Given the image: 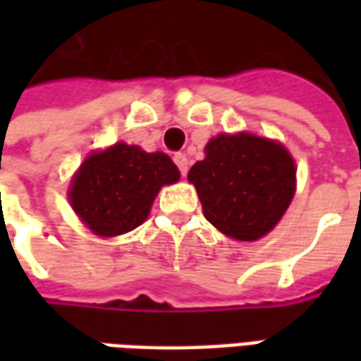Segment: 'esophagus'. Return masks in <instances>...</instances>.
I'll return each instance as SVG.
<instances>
[{"instance_id": "obj_1", "label": "esophagus", "mask_w": 361, "mask_h": 361, "mask_svg": "<svg viewBox=\"0 0 361 361\" xmlns=\"http://www.w3.org/2000/svg\"><path fill=\"white\" fill-rule=\"evenodd\" d=\"M173 162H176V166L180 168L181 176H185V173H188L189 162H188V157H185V154H176V157H173Z\"/></svg>"}]
</instances>
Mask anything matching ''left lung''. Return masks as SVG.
Instances as JSON below:
<instances>
[{
    "label": "left lung",
    "mask_w": 361,
    "mask_h": 361,
    "mask_svg": "<svg viewBox=\"0 0 361 361\" xmlns=\"http://www.w3.org/2000/svg\"><path fill=\"white\" fill-rule=\"evenodd\" d=\"M204 219L222 234L255 242L279 224L295 193V164L280 142L220 133L188 173Z\"/></svg>",
    "instance_id": "left-lung-1"
}]
</instances>
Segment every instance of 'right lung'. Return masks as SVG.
I'll return each instance as SVG.
<instances>
[{"label":"right lung","mask_w":361,"mask_h":361,"mask_svg":"<svg viewBox=\"0 0 361 361\" xmlns=\"http://www.w3.org/2000/svg\"><path fill=\"white\" fill-rule=\"evenodd\" d=\"M180 180V170L164 152L116 142L85 158L71 180L69 201L96 235L131 232L147 220L162 185Z\"/></svg>","instance_id":"add662e5"}]
</instances>
